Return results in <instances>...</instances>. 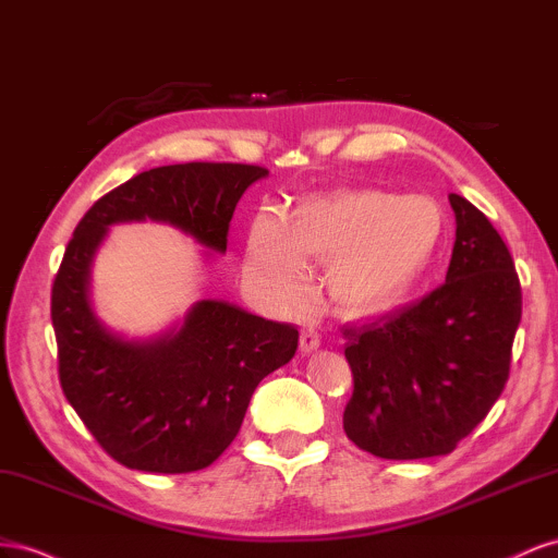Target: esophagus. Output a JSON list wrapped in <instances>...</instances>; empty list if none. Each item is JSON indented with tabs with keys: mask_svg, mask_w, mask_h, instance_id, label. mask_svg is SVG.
<instances>
[{
	"mask_svg": "<svg viewBox=\"0 0 558 558\" xmlns=\"http://www.w3.org/2000/svg\"><path fill=\"white\" fill-rule=\"evenodd\" d=\"M299 348L301 353L308 355L313 350L320 348V333H317L313 327H304L301 329V337H299Z\"/></svg>",
	"mask_w": 558,
	"mask_h": 558,
	"instance_id": "obj_1",
	"label": "esophagus"
}]
</instances>
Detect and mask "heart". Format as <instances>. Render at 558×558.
<instances>
[{"label":"heart","mask_w":558,"mask_h":558,"mask_svg":"<svg viewBox=\"0 0 558 558\" xmlns=\"http://www.w3.org/2000/svg\"><path fill=\"white\" fill-rule=\"evenodd\" d=\"M444 213L427 196L360 189L315 196L280 225L262 215L247 238L252 280L284 308L308 296V264H327L325 288L343 315L397 304L441 243Z\"/></svg>","instance_id":"obj_1"}]
</instances>
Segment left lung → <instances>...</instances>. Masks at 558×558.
I'll use <instances>...</instances> for the list:
<instances>
[{
  "mask_svg": "<svg viewBox=\"0 0 558 558\" xmlns=\"http://www.w3.org/2000/svg\"><path fill=\"white\" fill-rule=\"evenodd\" d=\"M447 282L416 304L345 329L353 397L343 429L378 458L447 456L500 397L521 323L512 254L474 205L449 194Z\"/></svg>",
  "mask_w": 558,
  "mask_h": 558,
  "instance_id": "1",
  "label": "left lung"
}]
</instances>
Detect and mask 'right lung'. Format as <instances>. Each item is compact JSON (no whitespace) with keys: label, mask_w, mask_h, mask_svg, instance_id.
<instances>
[{"label":"right lung","mask_w":558,"mask_h":558,"mask_svg":"<svg viewBox=\"0 0 558 558\" xmlns=\"http://www.w3.org/2000/svg\"><path fill=\"white\" fill-rule=\"evenodd\" d=\"M268 170L178 163L135 174L78 221L51 292L60 386L78 418L121 465L182 474L208 468L243 425L259 380L288 364L299 331L225 299H198L163 331L129 337L95 313L93 264L117 225L154 221L227 252L238 201Z\"/></svg>","instance_id":"1"}]
</instances>
